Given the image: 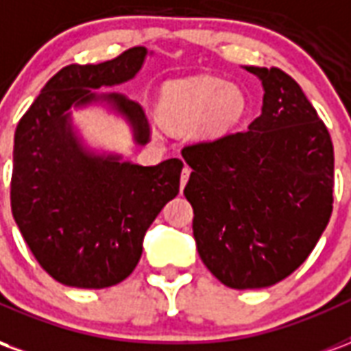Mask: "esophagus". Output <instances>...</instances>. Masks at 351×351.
<instances>
[{"label": "esophagus", "instance_id": "obj_1", "mask_svg": "<svg viewBox=\"0 0 351 351\" xmlns=\"http://www.w3.org/2000/svg\"><path fill=\"white\" fill-rule=\"evenodd\" d=\"M190 173H191V169L186 165V167L182 169V175H180V190H184V186H186L188 178H190Z\"/></svg>", "mask_w": 351, "mask_h": 351}]
</instances>
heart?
<instances>
[{
  "label": "heart",
  "mask_w": 351,
  "mask_h": 351,
  "mask_svg": "<svg viewBox=\"0 0 351 351\" xmlns=\"http://www.w3.org/2000/svg\"><path fill=\"white\" fill-rule=\"evenodd\" d=\"M246 95L213 77H193L171 82L163 90L160 114L173 130H191L201 122L206 135H221L241 122Z\"/></svg>",
  "instance_id": "heart-1"
}]
</instances>
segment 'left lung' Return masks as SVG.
<instances>
[{
	"label": "left lung",
	"mask_w": 351,
	"mask_h": 351,
	"mask_svg": "<svg viewBox=\"0 0 351 351\" xmlns=\"http://www.w3.org/2000/svg\"><path fill=\"white\" fill-rule=\"evenodd\" d=\"M246 71L263 84L261 116L182 148L199 256L233 289L269 287L301 267L329 223L335 186L331 135L301 86L278 67Z\"/></svg>",
	"instance_id": "1"
}]
</instances>
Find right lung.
<instances>
[{"instance_id": "obj_1", "label": "right lung", "mask_w": 351, "mask_h": 351, "mask_svg": "<svg viewBox=\"0 0 351 351\" xmlns=\"http://www.w3.org/2000/svg\"><path fill=\"white\" fill-rule=\"evenodd\" d=\"M145 58V47H133L103 64L60 69L14 131L12 216L39 265L65 286L101 289L128 278L146 229L178 195L182 160L143 167L97 156L80 145L69 122L71 107L107 101L146 145L150 123L137 101L95 92L133 79Z\"/></svg>"}]
</instances>
